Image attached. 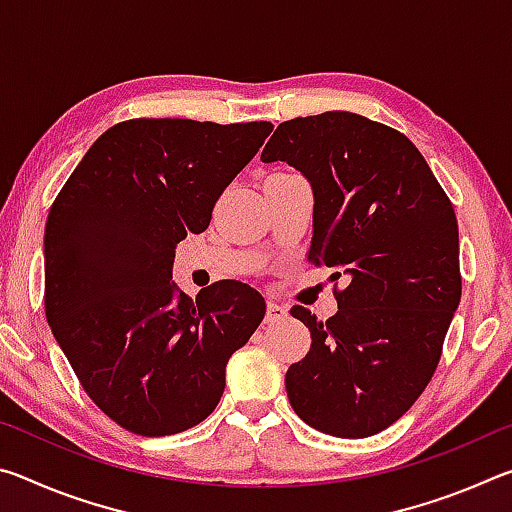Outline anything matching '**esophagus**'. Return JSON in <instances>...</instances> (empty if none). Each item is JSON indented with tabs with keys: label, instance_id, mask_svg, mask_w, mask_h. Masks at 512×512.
I'll list each match as a JSON object with an SVG mask.
<instances>
[{
	"label": "esophagus",
	"instance_id": "esophagus-1",
	"mask_svg": "<svg viewBox=\"0 0 512 512\" xmlns=\"http://www.w3.org/2000/svg\"><path fill=\"white\" fill-rule=\"evenodd\" d=\"M289 316L287 307L277 305V302H268L266 307V323H280V320H284Z\"/></svg>",
	"mask_w": 512,
	"mask_h": 512
}]
</instances>
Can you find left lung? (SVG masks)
I'll list each match as a JSON object with an SVG mask.
<instances>
[{
	"label": "left lung",
	"instance_id": "obj_1",
	"mask_svg": "<svg viewBox=\"0 0 512 512\" xmlns=\"http://www.w3.org/2000/svg\"><path fill=\"white\" fill-rule=\"evenodd\" d=\"M314 187L307 259L339 268L336 316L305 307L307 357L284 377L293 411L336 438H368L411 409L438 368L461 302L454 205L415 144L354 112L282 121L262 151Z\"/></svg>",
	"mask_w": 512,
	"mask_h": 512
}]
</instances>
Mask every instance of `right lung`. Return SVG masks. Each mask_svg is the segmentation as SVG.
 <instances>
[{
	"instance_id": "add662e5",
	"label": "right lung",
	"mask_w": 512,
	"mask_h": 512,
	"mask_svg": "<svg viewBox=\"0 0 512 512\" xmlns=\"http://www.w3.org/2000/svg\"><path fill=\"white\" fill-rule=\"evenodd\" d=\"M271 121L128 119L108 128L51 205L45 314L83 391L119 427L171 436L219 404L225 363L266 314L262 293L171 282L173 248L203 232Z\"/></svg>"
}]
</instances>
